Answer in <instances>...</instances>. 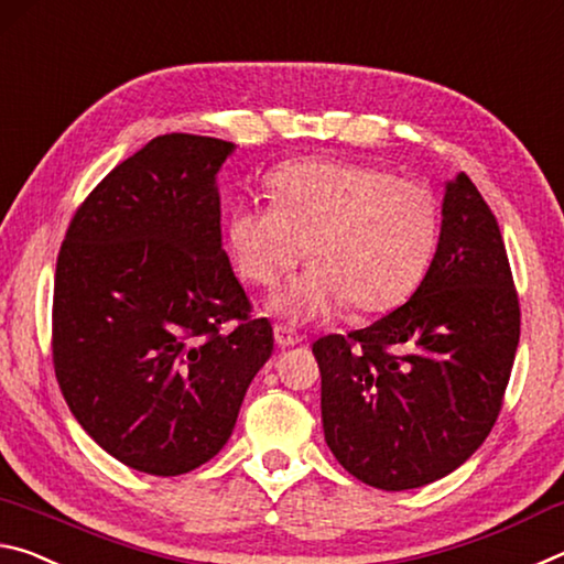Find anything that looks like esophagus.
I'll use <instances>...</instances> for the list:
<instances>
[{"label": "esophagus", "mask_w": 564, "mask_h": 564, "mask_svg": "<svg viewBox=\"0 0 564 564\" xmlns=\"http://www.w3.org/2000/svg\"><path fill=\"white\" fill-rule=\"evenodd\" d=\"M302 335H297V332H292V329H288L284 325H274V343L280 345V347H294V345H300L302 343Z\"/></svg>", "instance_id": "esophagus-1"}]
</instances>
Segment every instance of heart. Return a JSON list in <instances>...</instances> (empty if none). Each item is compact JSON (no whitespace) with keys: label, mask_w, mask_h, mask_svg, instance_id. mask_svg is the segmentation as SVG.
<instances>
[{"label":"heart","mask_w":564,"mask_h":564,"mask_svg":"<svg viewBox=\"0 0 564 564\" xmlns=\"http://www.w3.org/2000/svg\"><path fill=\"white\" fill-rule=\"evenodd\" d=\"M267 189V205L229 212L227 249L257 288H272L307 252L315 264L272 297L280 315L307 322L343 300L355 312H384L427 272L440 232L427 184L369 164L302 160L276 167Z\"/></svg>","instance_id":"b5f03b06"}]
</instances>
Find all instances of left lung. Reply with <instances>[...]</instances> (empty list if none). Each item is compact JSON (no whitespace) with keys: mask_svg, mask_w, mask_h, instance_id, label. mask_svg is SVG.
<instances>
[{"mask_svg":"<svg viewBox=\"0 0 564 564\" xmlns=\"http://www.w3.org/2000/svg\"><path fill=\"white\" fill-rule=\"evenodd\" d=\"M520 343V302L497 219L473 180L445 184L437 252L390 315L312 345L325 442L387 492L455 473L490 435Z\"/></svg>","mask_w":564,"mask_h":564,"instance_id":"8db88e82","label":"left lung"}]
</instances>
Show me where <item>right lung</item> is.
Returning <instances> with one entry per match:
<instances>
[{"label":"right lung","instance_id":"obj_1","mask_svg":"<svg viewBox=\"0 0 564 564\" xmlns=\"http://www.w3.org/2000/svg\"><path fill=\"white\" fill-rule=\"evenodd\" d=\"M232 152L215 137H154L82 202L57 257L59 390L101 449L147 475L209 463L272 355V325L249 317L221 249L217 172Z\"/></svg>","mask_w":564,"mask_h":564}]
</instances>
